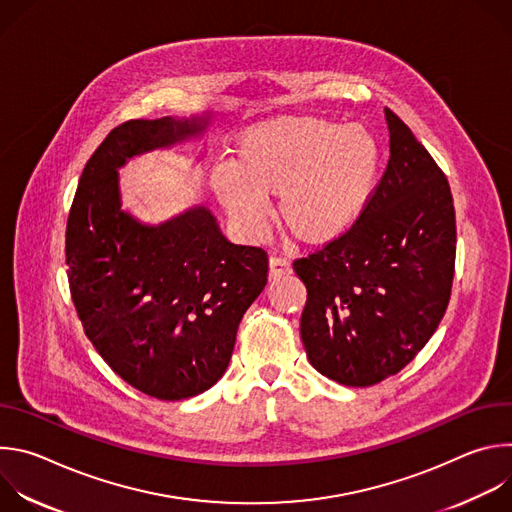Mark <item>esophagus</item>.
Wrapping results in <instances>:
<instances>
[{
	"mask_svg": "<svg viewBox=\"0 0 512 512\" xmlns=\"http://www.w3.org/2000/svg\"><path fill=\"white\" fill-rule=\"evenodd\" d=\"M291 273V263L285 257H271L269 259V277L271 279H279L283 275Z\"/></svg>",
	"mask_w": 512,
	"mask_h": 512,
	"instance_id": "1",
	"label": "esophagus"
}]
</instances>
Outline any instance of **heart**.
Returning a JSON list of instances; mask_svg holds the SVG:
<instances>
[{
	"label": "heart",
	"instance_id": "b5f03b06",
	"mask_svg": "<svg viewBox=\"0 0 512 512\" xmlns=\"http://www.w3.org/2000/svg\"><path fill=\"white\" fill-rule=\"evenodd\" d=\"M383 172V145L362 123L281 117L251 127L231 166L210 170V190L245 235H259L267 200L279 196L283 229L306 245L346 235L373 200Z\"/></svg>",
	"mask_w": 512,
	"mask_h": 512
}]
</instances>
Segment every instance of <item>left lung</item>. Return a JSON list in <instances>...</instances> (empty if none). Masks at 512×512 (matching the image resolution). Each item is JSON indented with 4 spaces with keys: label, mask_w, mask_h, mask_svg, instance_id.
Returning <instances> with one entry per match:
<instances>
[{
    "label": "left lung",
    "mask_w": 512,
    "mask_h": 512,
    "mask_svg": "<svg viewBox=\"0 0 512 512\" xmlns=\"http://www.w3.org/2000/svg\"><path fill=\"white\" fill-rule=\"evenodd\" d=\"M389 164L356 225L294 261L308 289L300 334L312 367L346 387L397 375L442 322L456 261L450 184L385 109Z\"/></svg>",
    "instance_id": "obj_1"
}]
</instances>
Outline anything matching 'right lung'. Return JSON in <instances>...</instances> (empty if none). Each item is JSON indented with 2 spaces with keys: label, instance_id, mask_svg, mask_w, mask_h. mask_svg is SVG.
Wrapping results in <instances>:
<instances>
[{
  "label": "right lung",
  "instance_id": "add662e5",
  "mask_svg": "<svg viewBox=\"0 0 512 512\" xmlns=\"http://www.w3.org/2000/svg\"><path fill=\"white\" fill-rule=\"evenodd\" d=\"M208 115L131 119L87 162L66 223L72 302L87 338L137 391L182 401L229 367L237 328L267 283V253L231 243L206 206L160 225L123 208L119 168L200 137Z\"/></svg>",
  "mask_w": 512,
  "mask_h": 512
}]
</instances>
